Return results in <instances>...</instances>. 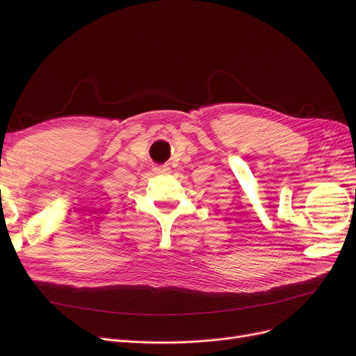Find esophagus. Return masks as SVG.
I'll list each match as a JSON object with an SVG mask.
<instances>
[{
	"label": "esophagus",
	"instance_id": "esophagus-1",
	"mask_svg": "<svg viewBox=\"0 0 356 356\" xmlns=\"http://www.w3.org/2000/svg\"><path fill=\"white\" fill-rule=\"evenodd\" d=\"M153 170H154V173H157V175H167V173H170V167H167V165H157V167L153 168Z\"/></svg>",
	"mask_w": 356,
	"mask_h": 356
}]
</instances>
